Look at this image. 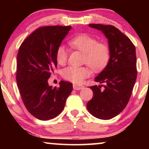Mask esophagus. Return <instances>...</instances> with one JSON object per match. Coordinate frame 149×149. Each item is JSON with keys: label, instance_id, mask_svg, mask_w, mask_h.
<instances>
[{"label": "esophagus", "instance_id": "obj_1", "mask_svg": "<svg viewBox=\"0 0 149 149\" xmlns=\"http://www.w3.org/2000/svg\"><path fill=\"white\" fill-rule=\"evenodd\" d=\"M84 88V86L83 85H73V89H75V90H81V89H83Z\"/></svg>", "mask_w": 149, "mask_h": 149}]
</instances>
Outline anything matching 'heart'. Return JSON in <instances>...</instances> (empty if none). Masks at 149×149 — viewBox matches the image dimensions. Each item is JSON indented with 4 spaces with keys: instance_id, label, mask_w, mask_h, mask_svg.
<instances>
[{
    "instance_id": "b5f03b06",
    "label": "heart",
    "mask_w": 149,
    "mask_h": 149,
    "mask_svg": "<svg viewBox=\"0 0 149 149\" xmlns=\"http://www.w3.org/2000/svg\"><path fill=\"white\" fill-rule=\"evenodd\" d=\"M69 45L73 49L83 53V63L87 64L95 72L104 68L110 59V48L105 42H97L96 38L87 34H81L71 38ZM56 60L60 65L66 64L68 58V49L63 45L57 49ZM62 77L66 80L79 84L90 76L89 67L69 66L62 71Z\"/></svg>"
}]
</instances>
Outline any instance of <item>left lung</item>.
Returning a JSON list of instances; mask_svg holds the SVG:
<instances>
[{
  "mask_svg": "<svg viewBox=\"0 0 149 149\" xmlns=\"http://www.w3.org/2000/svg\"><path fill=\"white\" fill-rule=\"evenodd\" d=\"M102 32L109 42L110 59L95 78L101 84L90 87L93 95L87 109L95 117L108 120L119 115L127 106L137 77L136 48L131 40L111 25L89 24ZM101 86H104L103 89Z\"/></svg>",
  "mask_w": 149,
  "mask_h": 149,
  "instance_id": "obj_1",
  "label": "left lung"
}]
</instances>
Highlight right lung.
Masks as SVG:
<instances>
[{
    "label": "right lung",
    "instance_id": "add662e5",
    "mask_svg": "<svg viewBox=\"0 0 149 149\" xmlns=\"http://www.w3.org/2000/svg\"><path fill=\"white\" fill-rule=\"evenodd\" d=\"M71 26H51L36 29L22 42L17 57L16 80L28 112L47 121L60 115L72 90V83L61 81L53 87L48 79L57 67L56 51Z\"/></svg>",
    "mask_w": 149,
    "mask_h": 149
}]
</instances>
